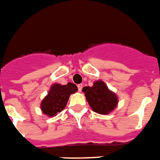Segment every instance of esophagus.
I'll use <instances>...</instances> for the list:
<instances>
[{
  "label": "esophagus",
  "mask_w": 160,
  "mask_h": 160,
  "mask_svg": "<svg viewBox=\"0 0 160 160\" xmlns=\"http://www.w3.org/2000/svg\"><path fill=\"white\" fill-rule=\"evenodd\" d=\"M77 87H78V91H79V92H81V90H82V88H83V84H78Z\"/></svg>",
  "instance_id": "obj_1"
}]
</instances>
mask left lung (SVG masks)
I'll return each instance as SVG.
<instances>
[{"label":"left lung","instance_id":"1","mask_svg":"<svg viewBox=\"0 0 160 160\" xmlns=\"http://www.w3.org/2000/svg\"><path fill=\"white\" fill-rule=\"evenodd\" d=\"M82 91L92 110L97 113L108 114L116 107L117 97L101 80L96 81L92 87H84Z\"/></svg>","mask_w":160,"mask_h":160}]
</instances>
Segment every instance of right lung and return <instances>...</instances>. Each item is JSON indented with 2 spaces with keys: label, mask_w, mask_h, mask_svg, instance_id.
Wrapping results in <instances>:
<instances>
[{
  "label": "right lung",
  "mask_w": 160,
  "mask_h": 160,
  "mask_svg": "<svg viewBox=\"0 0 160 160\" xmlns=\"http://www.w3.org/2000/svg\"><path fill=\"white\" fill-rule=\"evenodd\" d=\"M77 91V87L73 83H68L66 85L55 84L51 87L49 93L43 99L41 110L43 113L49 116L56 115L65 108L70 95Z\"/></svg>",
  "instance_id": "right-lung-1"
}]
</instances>
